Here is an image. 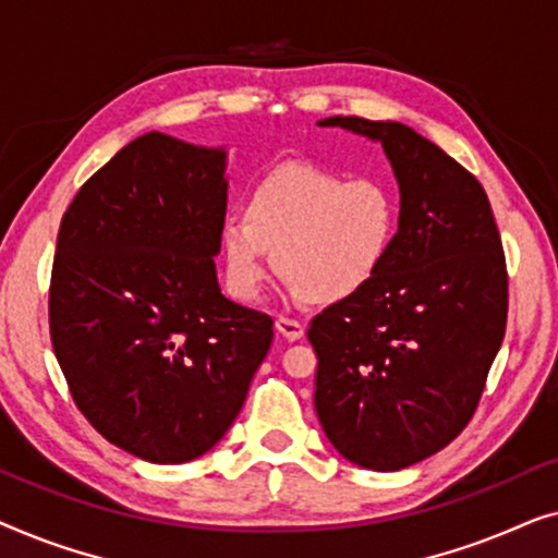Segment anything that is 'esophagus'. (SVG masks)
Listing matches in <instances>:
<instances>
[{
  "label": "esophagus",
  "mask_w": 558,
  "mask_h": 558,
  "mask_svg": "<svg viewBox=\"0 0 558 558\" xmlns=\"http://www.w3.org/2000/svg\"><path fill=\"white\" fill-rule=\"evenodd\" d=\"M274 327H277V332L284 335L287 340H302L304 338V325L296 323V319L279 317L277 323H274Z\"/></svg>",
  "instance_id": "34e87169"
}]
</instances>
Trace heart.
Masks as SVG:
<instances>
[{
    "label": "heart",
    "instance_id": "1",
    "mask_svg": "<svg viewBox=\"0 0 558 558\" xmlns=\"http://www.w3.org/2000/svg\"><path fill=\"white\" fill-rule=\"evenodd\" d=\"M399 226V195L386 180H345L315 165H279L248 190L246 216L220 223L228 292L254 302L271 251L277 277L304 302H345L386 269Z\"/></svg>",
    "mask_w": 558,
    "mask_h": 558
}]
</instances>
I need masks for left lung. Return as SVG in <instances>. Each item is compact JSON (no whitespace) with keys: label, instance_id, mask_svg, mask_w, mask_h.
<instances>
[{"label":"left lung","instance_id":"obj_1","mask_svg":"<svg viewBox=\"0 0 558 558\" xmlns=\"http://www.w3.org/2000/svg\"><path fill=\"white\" fill-rule=\"evenodd\" d=\"M380 142L401 226L378 279L312 319L315 409L332 447L393 472L447 447L475 414L508 317V271L475 174L399 121L330 117Z\"/></svg>","mask_w":558,"mask_h":558}]
</instances>
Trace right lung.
Listing matches in <instances>:
<instances>
[{
	"instance_id": "right-lung-1",
	"label": "right lung",
	"mask_w": 558,
	"mask_h": 558,
	"mask_svg": "<svg viewBox=\"0 0 558 558\" xmlns=\"http://www.w3.org/2000/svg\"><path fill=\"white\" fill-rule=\"evenodd\" d=\"M226 149L149 132L60 220L50 340L81 414L140 460L218 445L271 348V317L220 294Z\"/></svg>"
}]
</instances>
